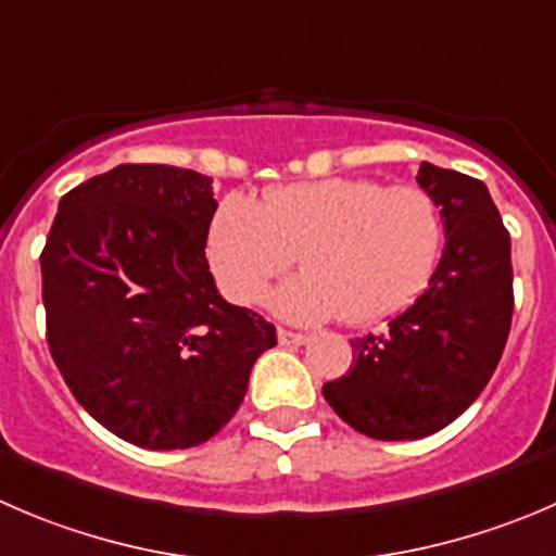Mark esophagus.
I'll return each mask as SVG.
<instances>
[{
    "label": "esophagus",
    "instance_id": "obj_1",
    "mask_svg": "<svg viewBox=\"0 0 556 556\" xmlns=\"http://www.w3.org/2000/svg\"><path fill=\"white\" fill-rule=\"evenodd\" d=\"M277 339H279V344H288V348H299V344H304L309 337H306V333H299V331H288V328H279Z\"/></svg>",
    "mask_w": 556,
    "mask_h": 556
}]
</instances>
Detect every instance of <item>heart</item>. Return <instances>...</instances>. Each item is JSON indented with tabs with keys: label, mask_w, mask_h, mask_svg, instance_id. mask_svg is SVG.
<instances>
[{
	"label": "heart",
	"mask_w": 556,
	"mask_h": 556,
	"mask_svg": "<svg viewBox=\"0 0 556 556\" xmlns=\"http://www.w3.org/2000/svg\"><path fill=\"white\" fill-rule=\"evenodd\" d=\"M440 250L443 214L424 187L344 176L271 187L261 203L228 198L208 228V263L239 304H255L299 255L304 274L268 299L295 323L366 326L407 309Z\"/></svg>",
	"instance_id": "b5f03b06"
}]
</instances>
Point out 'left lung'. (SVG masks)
I'll use <instances>...</instances> for the list:
<instances>
[{
  "label": "left lung",
  "instance_id": "1",
  "mask_svg": "<svg viewBox=\"0 0 556 556\" xmlns=\"http://www.w3.org/2000/svg\"><path fill=\"white\" fill-rule=\"evenodd\" d=\"M443 214L445 250L413 306L350 342L353 364L323 386L333 413L375 440H418L456 421L486 388L514 315L510 233L486 185L421 163Z\"/></svg>",
  "mask_w": 556,
  "mask_h": 556
}]
</instances>
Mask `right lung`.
Instances as JSON below:
<instances>
[{
    "instance_id": "right-lung-1",
    "label": "right lung",
    "mask_w": 556,
    "mask_h": 556,
    "mask_svg": "<svg viewBox=\"0 0 556 556\" xmlns=\"http://www.w3.org/2000/svg\"><path fill=\"white\" fill-rule=\"evenodd\" d=\"M212 179L116 165L59 201L40 255L48 350L80 407L149 451L206 443L277 328L217 293Z\"/></svg>"
}]
</instances>
